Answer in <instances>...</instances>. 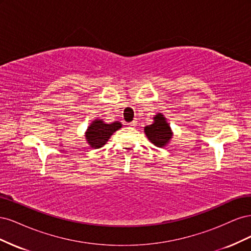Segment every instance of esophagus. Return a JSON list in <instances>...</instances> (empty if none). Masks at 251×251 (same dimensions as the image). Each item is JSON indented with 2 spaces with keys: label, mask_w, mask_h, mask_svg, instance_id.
I'll return each instance as SVG.
<instances>
[{
  "label": "esophagus",
  "mask_w": 251,
  "mask_h": 251,
  "mask_svg": "<svg viewBox=\"0 0 251 251\" xmlns=\"http://www.w3.org/2000/svg\"><path fill=\"white\" fill-rule=\"evenodd\" d=\"M128 126H135L136 125H137V121H136V120H133L132 121V123H130V124H127Z\"/></svg>",
  "instance_id": "1"
}]
</instances>
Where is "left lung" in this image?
Here are the masks:
<instances>
[{
  "instance_id": "1",
  "label": "left lung",
  "mask_w": 251,
  "mask_h": 251,
  "mask_svg": "<svg viewBox=\"0 0 251 251\" xmlns=\"http://www.w3.org/2000/svg\"><path fill=\"white\" fill-rule=\"evenodd\" d=\"M148 139L156 147L162 148L168 144L173 136V132L166 118L161 113H158L154 117V123L144 127Z\"/></svg>"
}]
</instances>
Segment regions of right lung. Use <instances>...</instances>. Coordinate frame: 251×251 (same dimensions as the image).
Masks as SVG:
<instances>
[{
    "mask_svg": "<svg viewBox=\"0 0 251 251\" xmlns=\"http://www.w3.org/2000/svg\"><path fill=\"white\" fill-rule=\"evenodd\" d=\"M123 126L119 121L112 124H104L101 119L93 120L86 132V139L91 148L100 149L108 142L114 132Z\"/></svg>",
    "mask_w": 251,
    "mask_h": 251,
    "instance_id": "add662e5",
    "label": "right lung"
}]
</instances>
